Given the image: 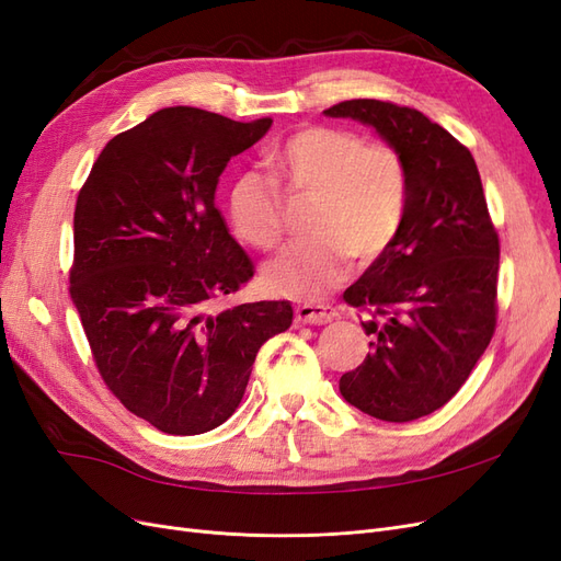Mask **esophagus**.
<instances>
[{"instance_id":"obj_1","label":"esophagus","mask_w":561,"mask_h":561,"mask_svg":"<svg viewBox=\"0 0 561 561\" xmlns=\"http://www.w3.org/2000/svg\"><path fill=\"white\" fill-rule=\"evenodd\" d=\"M336 318L339 313L332 307H322V304H299L295 309V320L299 325H325Z\"/></svg>"}]
</instances>
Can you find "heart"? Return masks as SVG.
Wrapping results in <instances>:
<instances>
[{
	"mask_svg": "<svg viewBox=\"0 0 561 561\" xmlns=\"http://www.w3.org/2000/svg\"><path fill=\"white\" fill-rule=\"evenodd\" d=\"M268 163L274 180L245 171L231 184L229 217L239 239L260 250L283 241L278 184L297 198H311V239L285 248L262 271L271 293L320 299L346 278L351 257L369 266L393 248L412 198L410 165L396 145L309 124L287 135Z\"/></svg>",
	"mask_w": 561,
	"mask_h": 561,
	"instance_id": "b5f03b06",
	"label": "heart"
}]
</instances>
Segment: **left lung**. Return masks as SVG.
I'll use <instances>...</instances> for the list:
<instances>
[{
    "label": "left lung",
    "mask_w": 561,
    "mask_h": 561,
    "mask_svg": "<svg viewBox=\"0 0 561 561\" xmlns=\"http://www.w3.org/2000/svg\"><path fill=\"white\" fill-rule=\"evenodd\" d=\"M325 114L377 128L412 173L410 210L393 248L344 293L365 316L371 351L339 379V390L381 421L428 416L458 393L496 330L501 243L478 163L414 107L344 100Z\"/></svg>",
    "instance_id": "8db88e82"
}]
</instances>
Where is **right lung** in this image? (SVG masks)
Segmentation results:
<instances>
[{
  "label": "right lung",
  "mask_w": 561,
  "mask_h": 561,
  "mask_svg": "<svg viewBox=\"0 0 561 561\" xmlns=\"http://www.w3.org/2000/svg\"><path fill=\"white\" fill-rule=\"evenodd\" d=\"M268 126L159 110L114 135L79 190L72 301L105 386L161 433L222 426L262 344L293 325L287 301L219 309L254 264L215 206L217 180Z\"/></svg>",
  "instance_id": "obj_1"
}]
</instances>
